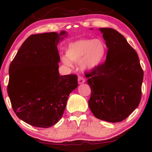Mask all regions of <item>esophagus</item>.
I'll return each mask as SVG.
<instances>
[{
  "label": "esophagus",
  "instance_id": "esophagus-1",
  "mask_svg": "<svg viewBox=\"0 0 152 152\" xmlns=\"http://www.w3.org/2000/svg\"><path fill=\"white\" fill-rule=\"evenodd\" d=\"M85 82H86V79H84L83 77H81V76L79 77H78V83L79 84H82V83H85Z\"/></svg>",
  "mask_w": 152,
  "mask_h": 152
}]
</instances>
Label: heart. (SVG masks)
<instances>
[{
    "label": "heart",
    "mask_w": 152,
    "mask_h": 152,
    "mask_svg": "<svg viewBox=\"0 0 152 152\" xmlns=\"http://www.w3.org/2000/svg\"><path fill=\"white\" fill-rule=\"evenodd\" d=\"M107 47L99 39H82L71 42L66 50V56L62 61L71 66V62L80 61L81 66L86 70H94L102 65L106 59Z\"/></svg>",
    "instance_id": "1"
}]
</instances>
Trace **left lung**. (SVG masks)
<instances>
[{
    "instance_id": "left-lung-1",
    "label": "left lung",
    "mask_w": 152,
    "mask_h": 152,
    "mask_svg": "<svg viewBox=\"0 0 152 152\" xmlns=\"http://www.w3.org/2000/svg\"><path fill=\"white\" fill-rule=\"evenodd\" d=\"M99 30L108 50L105 63L88 74L89 107L97 118L118 123L140 102L143 71L137 53L123 35L108 27Z\"/></svg>"
}]
</instances>
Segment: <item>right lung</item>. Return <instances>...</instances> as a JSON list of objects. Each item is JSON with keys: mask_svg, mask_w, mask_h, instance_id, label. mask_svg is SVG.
<instances>
[{"mask_svg": "<svg viewBox=\"0 0 152 152\" xmlns=\"http://www.w3.org/2000/svg\"><path fill=\"white\" fill-rule=\"evenodd\" d=\"M62 31L31 35L9 67L7 92L15 113L29 125L48 128L64 113L68 97L78 86L76 75L60 76L57 45Z\"/></svg>", "mask_w": 152, "mask_h": 152, "instance_id": "add662e5", "label": "right lung"}]
</instances>
